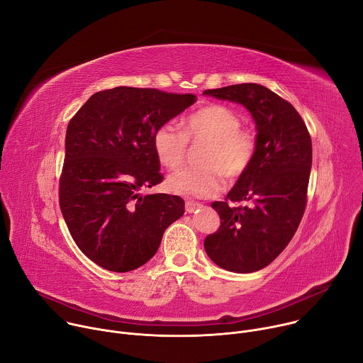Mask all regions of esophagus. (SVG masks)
<instances>
[{"mask_svg":"<svg viewBox=\"0 0 363 363\" xmlns=\"http://www.w3.org/2000/svg\"><path fill=\"white\" fill-rule=\"evenodd\" d=\"M198 208H201V203L192 202V201H186V202H185V211H186L188 214L194 213V211L198 210Z\"/></svg>","mask_w":363,"mask_h":363,"instance_id":"esophagus-1","label":"esophagus"}]
</instances>
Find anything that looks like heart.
<instances>
[{"instance_id": "1", "label": "heart", "mask_w": 363, "mask_h": 363, "mask_svg": "<svg viewBox=\"0 0 363 363\" xmlns=\"http://www.w3.org/2000/svg\"><path fill=\"white\" fill-rule=\"evenodd\" d=\"M240 118L227 106H202L179 123L178 132L171 125H162L153 133L152 145L158 161L168 169L178 168L186 155L188 143H201L199 168H185L169 175L167 186L182 196L206 198L223 188V175L240 178L251 165L257 138L251 129L240 126Z\"/></svg>"}]
</instances>
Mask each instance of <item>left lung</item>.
<instances>
[{"label":"left lung","mask_w":363,"mask_h":363,"mask_svg":"<svg viewBox=\"0 0 363 363\" xmlns=\"http://www.w3.org/2000/svg\"><path fill=\"white\" fill-rule=\"evenodd\" d=\"M203 94L240 103L257 129L250 168L225 201L211 205L221 225L205 238L203 248L224 270L258 272L287 247L301 221L312 169V139L290 103L262 84H233ZM228 200L249 205L231 207Z\"/></svg>","instance_id":"obj_1"}]
</instances>
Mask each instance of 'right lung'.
Instances as JSON below:
<instances>
[{"label":"right lung","instance_id":"right-lung-1","mask_svg":"<svg viewBox=\"0 0 363 363\" xmlns=\"http://www.w3.org/2000/svg\"><path fill=\"white\" fill-rule=\"evenodd\" d=\"M196 96L119 86L94 93L69 122L60 208L69 231L97 266L126 273L158 251L165 230L184 214L178 195H140L162 182L155 130Z\"/></svg>","mask_w":363,"mask_h":363}]
</instances>
